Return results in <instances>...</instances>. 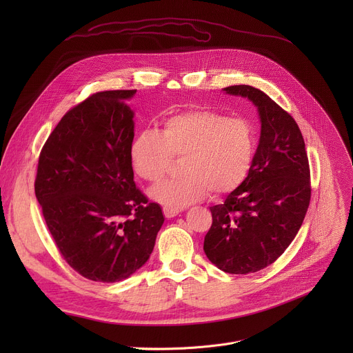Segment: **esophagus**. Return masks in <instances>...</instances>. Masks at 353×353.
I'll list each match as a JSON object with an SVG mask.
<instances>
[{
    "instance_id": "obj_1",
    "label": "esophagus",
    "mask_w": 353,
    "mask_h": 353,
    "mask_svg": "<svg viewBox=\"0 0 353 353\" xmlns=\"http://www.w3.org/2000/svg\"><path fill=\"white\" fill-rule=\"evenodd\" d=\"M180 212H181L180 210H176V208H169V207H163V214H165V216H166L168 219L177 216Z\"/></svg>"
}]
</instances>
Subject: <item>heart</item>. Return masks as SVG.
<instances>
[{"mask_svg": "<svg viewBox=\"0 0 353 353\" xmlns=\"http://www.w3.org/2000/svg\"><path fill=\"white\" fill-rule=\"evenodd\" d=\"M254 150V128L247 120L196 109L166 119L162 131H139L131 142L130 158L141 179L157 183L173 158L183 157L180 173L184 176L149 190L157 203L181 210L210 191L219 195L239 187L250 172Z\"/></svg>", "mask_w": 353, "mask_h": 353, "instance_id": "b5f03b06", "label": "heart"}]
</instances>
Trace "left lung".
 <instances>
[{
    "instance_id": "left-lung-1",
    "label": "left lung",
    "mask_w": 353,
    "mask_h": 353,
    "mask_svg": "<svg viewBox=\"0 0 353 353\" xmlns=\"http://www.w3.org/2000/svg\"><path fill=\"white\" fill-rule=\"evenodd\" d=\"M247 97L261 123L250 172L223 204L211 207L204 239L208 260L229 274L257 272L282 256L310 204V169L305 139L293 117L250 85L222 89Z\"/></svg>"
}]
</instances>
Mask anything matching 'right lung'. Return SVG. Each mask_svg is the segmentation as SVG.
<instances>
[{"label": "right lung", "mask_w": 353, "mask_h": 353, "mask_svg": "<svg viewBox=\"0 0 353 353\" xmlns=\"http://www.w3.org/2000/svg\"><path fill=\"white\" fill-rule=\"evenodd\" d=\"M137 90H106L71 109L46 141L34 192L64 260L119 282L150 257L165 216L137 188L130 158Z\"/></svg>", "instance_id": "add662e5"}]
</instances>
